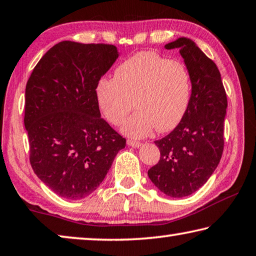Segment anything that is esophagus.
Listing matches in <instances>:
<instances>
[{"instance_id":"esophagus-1","label":"esophagus","mask_w":256,"mask_h":256,"mask_svg":"<svg viewBox=\"0 0 256 256\" xmlns=\"http://www.w3.org/2000/svg\"><path fill=\"white\" fill-rule=\"evenodd\" d=\"M128 144L133 146V148H138V146H141L142 144L138 141H134V140H128Z\"/></svg>"}]
</instances>
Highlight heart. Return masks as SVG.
I'll return each mask as SVG.
<instances>
[{"instance_id": "1", "label": "heart", "mask_w": 256, "mask_h": 256, "mask_svg": "<svg viewBox=\"0 0 256 256\" xmlns=\"http://www.w3.org/2000/svg\"><path fill=\"white\" fill-rule=\"evenodd\" d=\"M190 90L192 78L183 62L141 52L116 68L114 79L99 80L96 99L112 125L122 124L138 107L122 128L130 136L142 138L154 128L159 132L174 128L188 110Z\"/></svg>"}]
</instances>
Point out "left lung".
<instances>
[{"mask_svg":"<svg viewBox=\"0 0 256 256\" xmlns=\"http://www.w3.org/2000/svg\"><path fill=\"white\" fill-rule=\"evenodd\" d=\"M164 48L180 50L192 78V92L180 124L154 141L160 159L148 176L166 196L184 198L206 183L222 159L227 94L216 63L193 40L180 37Z\"/></svg>","mask_w":256,"mask_h":256,"instance_id":"obj_1","label":"left lung"}]
</instances>
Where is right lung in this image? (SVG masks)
<instances>
[{
	"label": "right lung",
	"instance_id": "right-lung-1",
	"mask_svg": "<svg viewBox=\"0 0 256 256\" xmlns=\"http://www.w3.org/2000/svg\"><path fill=\"white\" fill-rule=\"evenodd\" d=\"M118 58L107 44L60 42L42 56L26 86L30 164L68 200L92 194L126 140L102 118L96 86Z\"/></svg>",
	"mask_w": 256,
	"mask_h": 256
}]
</instances>
